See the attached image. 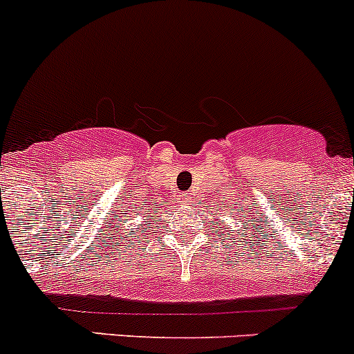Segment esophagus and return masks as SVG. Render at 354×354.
<instances>
[{"label": "esophagus", "instance_id": "34e87169", "mask_svg": "<svg viewBox=\"0 0 354 354\" xmlns=\"http://www.w3.org/2000/svg\"><path fill=\"white\" fill-rule=\"evenodd\" d=\"M181 200H183V202H192V200H194V195H192V194H187V195H183V198H181Z\"/></svg>", "mask_w": 354, "mask_h": 354}]
</instances>
